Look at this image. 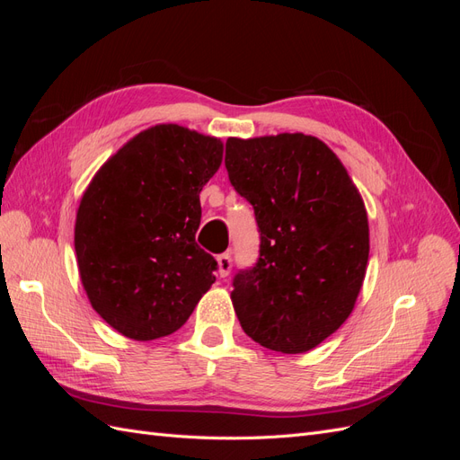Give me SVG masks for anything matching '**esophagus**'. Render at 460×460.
Masks as SVG:
<instances>
[{"mask_svg": "<svg viewBox=\"0 0 460 460\" xmlns=\"http://www.w3.org/2000/svg\"><path fill=\"white\" fill-rule=\"evenodd\" d=\"M217 262H218V274L220 278H226L232 270V253L226 252V253H220L217 257Z\"/></svg>", "mask_w": 460, "mask_h": 460, "instance_id": "obj_1", "label": "esophagus"}]
</instances>
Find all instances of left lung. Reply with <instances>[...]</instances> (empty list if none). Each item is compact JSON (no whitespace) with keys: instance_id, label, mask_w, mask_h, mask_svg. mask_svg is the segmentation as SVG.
<instances>
[{"instance_id":"1","label":"left lung","mask_w":460,"mask_h":460,"mask_svg":"<svg viewBox=\"0 0 460 460\" xmlns=\"http://www.w3.org/2000/svg\"><path fill=\"white\" fill-rule=\"evenodd\" d=\"M230 184L253 205L259 259L234 276L232 303L249 338L305 353L351 314L368 262V218L326 144L305 134L226 142Z\"/></svg>"}]
</instances>
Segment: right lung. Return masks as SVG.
Here are the masks:
<instances>
[{"instance_id":"1","label":"right lung","mask_w":460,"mask_h":460,"mask_svg":"<svg viewBox=\"0 0 460 460\" xmlns=\"http://www.w3.org/2000/svg\"><path fill=\"white\" fill-rule=\"evenodd\" d=\"M222 144L159 124L120 147L80 201L75 249L92 307L122 336L149 341L184 326L218 262L196 243L199 193Z\"/></svg>"}]
</instances>
